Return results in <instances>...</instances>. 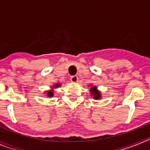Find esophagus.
I'll list each match as a JSON object with an SVG mask.
<instances>
[{"label":"esophagus","instance_id":"34e87169","mask_svg":"<svg viewBox=\"0 0 150 150\" xmlns=\"http://www.w3.org/2000/svg\"><path fill=\"white\" fill-rule=\"evenodd\" d=\"M71 81L72 82V83H76V82L78 81L77 76H76V75H74V76H71Z\"/></svg>","mask_w":150,"mask_h":150}]
</instances>
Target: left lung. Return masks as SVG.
Here are the masks:
<instances>
[{
  "instance_id": "1",
  "label": "left lung",
  "mask_w": 150,
  "mask_h": 150,
  "mask_svg": "<svg viewBox=\"0 0 150 150\" xmlns=\"http://www.w3.org/2000/svg\"><path fill=\"white\" fill-rule=\"evenodd\" d=\"M91 94L94 95V98L95 99H99L100 98V92L98 90H96V87L93 86L91 88Z\"/></svg>"
}]
</instances>
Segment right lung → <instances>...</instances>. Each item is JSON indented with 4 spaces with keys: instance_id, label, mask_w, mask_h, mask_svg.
I'll return each mask as SVG.
<instances>
[{
    "instance_id": "add662e5",
    "label": "right lung",
    "mask_w": 150,
    "mask_h": 150,
    "mask_svg": "<svg viewBox=\"0 0 150 150\" xmlns=\"http://www.w3.org/2000/svg\"><path fill=\"white\" fill-rule=\"evenodd\" d=\"M59 86H60V85H59V83H57V84L55 85V87H59ZM47 95H48L49 97H52V96H53V92H52V91H48V93H47Z\"/></svg>"
}]
</instances>
